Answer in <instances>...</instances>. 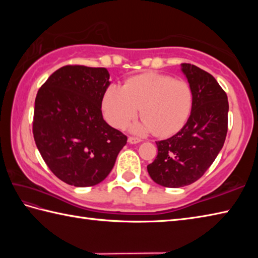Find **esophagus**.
I'll return each mask as SVG.
<instances>
[{
    "mask_svg": "<svg viewBox=\"0 0 258 258\" xmlns=\"http://www.w3.org/2000/svg\"><path fill=\"white\" fill-rule=\"evenodd\" d=\"M128 142L132 143V145H135V143L141 142V139L137 138V137H130V138H128Z\"/></svg>",
    "mask_w": 258,
    "mask_h": 258,
    "instance_id": "obj_1",
    "label": "esophagus"
}]
</instances>
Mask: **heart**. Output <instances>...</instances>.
<instances>
[{
  "label": "heart",
  "instance_id": "b5f03b06",
  "mask_svg": "<svg viewBox=\"0 0 258 258\" xmlns=\"http://www.w3.org/2000/svg\"><path fill=\"white\" fill-rule=\"evenodd\" d=\"M194 107V92L183 80L158 73L130 77L123 87L109 85L102 99L106 119L116 128H124L135 116L142 119L133 126L138 133L154 132L169 137L186 124Z\"/></svg>",
  "mask_w": 258,
  "mask_h": 258
}]
</instances>
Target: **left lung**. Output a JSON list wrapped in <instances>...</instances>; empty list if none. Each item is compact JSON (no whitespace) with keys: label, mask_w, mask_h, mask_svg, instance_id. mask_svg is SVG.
<instances>
[{"label":"left lung","mask_w":258,"mask_h":258,"mask_svg":"<svg viewBox=\"0 0 258 258\" xmlns=\"http://www.w3.org/2000/svg\"><path fill=\"white\" fill-rule=\"evenodd\" d=\"M182 72L194 92V107L186 124L172 138L157 141L158 155L147 166L157 184L189 185L202 177L224 145L229 102L224 90L211 74L191 63Z\"/></svg>","instance_id":"left-lung-1"}]
</instances>
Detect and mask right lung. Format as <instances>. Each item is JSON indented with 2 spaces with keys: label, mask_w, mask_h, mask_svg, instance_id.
Wrapping results in <instances>:
<instances>
[{
  "label": "right lung",
  "mask_w": 258,
  "mask_h": 258,
  "mask_svg": "<svg viewBox=\"0 0 258 258\" xmlns=\"http://www.w3.org/2000/svg\"><path fill=\"white\" fill-rule=\"evenodd\" d=\"M109 77L106 68L68 64L47 78L35 99V143L51 172L69 185L102 182L127 142L103 119Z\"/></svg>",
  "instance_id": "1"
}]
</instances>
